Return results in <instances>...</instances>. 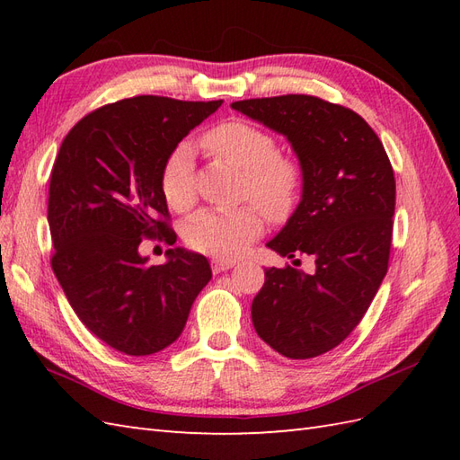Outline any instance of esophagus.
I'll return each instance as SVG.
<instances>
[{"instance_id":"esophagus-1","label":"esophagus","mask_w":460,"mask_h":460,"mask_svg":"<svg viewBox=\"0 0 460 460\" xmlns=\"http://www.w3.org/2000/svg\"><path fill=\"white\" fill-rule=\"evenodd\" d=\"M233 267H235V261H229V259H213L211 261V269H213L215 275H217V272L229 270Z\"/></svg>"}]
</instances>
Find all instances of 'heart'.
Returning <instances> with one entry per match:
<instances>
[{
    "mask_svg": "<svg viewBox=\"0 0 460 460\" xmlns=\"http://www.w3.org/2000/svg\"><path fill=\"white\" fill-rule=\"evenodd\" d=\"M203 146L217 158L243 170L241 198L255 203L237 209H203L185 223L183 239L193 251L213 257H235L265 229V211L272 221L288 219L302 191L296 158L277 152V140L245 120H229L203 136ZM162 191L175 211L195 201L193 154L188 144L175 146L162 168Z\"/></svg>",
    "mask_w": 460,
    "mask_h": 460,
    "instance_id": "heart-1",
    "label": "heart"
}]
</instances>
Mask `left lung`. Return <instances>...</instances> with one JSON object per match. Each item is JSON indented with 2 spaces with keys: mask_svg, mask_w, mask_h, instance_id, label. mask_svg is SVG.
Wrapping results in <instances>:
<instances>
[{
  "mask_svg": "<svg viewBox=\"0 0 460 460\" xmlns=\"http://www.w3.org/2000/svg\"><path fill=\"white\" fill-rule=\"evenodd\" d=\"M231 109L287 136L302 168V198L267 247L314 259L316 270L265 269L251 318L262 341L290 359L341 344L364 318L392 249L395 178L384 144L346 106L308 94L237 101Z\"/></svg>",
  "mask_w": 460,
  "mask_h": 460,
  "instance_id": "left-lung-1",
  "label": "left lung"
}]
</instances>
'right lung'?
<instances>
[{
  "mask_svg": "<svg viewBox=\"0 0 460 460\" xmlns=\"http://www.w3.org/2000/svg\"><path fill=\"white\" fill-rule=\"evenodd\" d=\"M223 101L134 96L86 114L65 136L49 183L51 267L68 305L104 344L150 356L180 338L211 279L208 259L173 247L148 265L142 239L175 243L162 168Z\"/></svg>",
  "mask_w": 460,
  "mask_h": 460,
  "instance_id": "obj_1",
  "label": "right lung"
}]
</instances>
